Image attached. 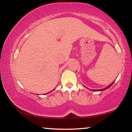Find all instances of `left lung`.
<instances>
[{
  "instance_id": "1",
  "label": "left lung",
  "mask_w": 132,
  "mask_h": 132,
  "mask_svg": "<svg viewBox=\"0 0 132 132\" xmlns=\"http://www.w3.org/2000/svg\"><path fill=\"white\" fill-rule=\"evenodd\" d=\"M115 82V81H113L112 82V83L111 84H109L108 86H107L106 87H105V88H103V89H100V90H91V91H104V90H106V89H108V88H109L110 87L112 86V85L113 84V82ZM85 87V86H84ZM86 87V88H87L86 87Z\"/></svg>"
}]
</instances>
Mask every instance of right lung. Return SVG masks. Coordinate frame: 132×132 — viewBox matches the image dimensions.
Returning a JSON list of instances; mask_svg holds the SVG:
<instances>
[{
	"label": "right lung",
	"instance_id": "add662e5",
	"mask_svg": "<svg viewBox=\"0 0 132 132\" xmlns=\"http://www.w3.org/2000/svg\"><path fill=\"white\" fill-rule=\"evenodd\" d=\"M52 91H53V90ZM52 91H50V93H51V92H52Z\"/></svg>",
	"mask_w": 132,
	"mask_h": 132
}]
</instances>
